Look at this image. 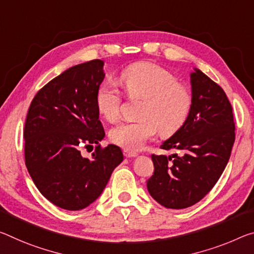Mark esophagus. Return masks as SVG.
I'll return each mask as SVG.
<instances>
[{"instance_id":"esophagus-1","label":"esophagus","mask_w":254,"mask_h":254,"mask_svg":"<svg viewBox=\"0 0 254 254\" xmlns=\"http://www.w3.org/2000/svg\"><path fill=\"white\" fill-rule=\"evenodd\" d=\"M123 155L126 156L127 158H132V157H135L138 154H136V152H134V151H130V150H127V149H124Z\"/></svg>"}]
</instances>
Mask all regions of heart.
<instances>
[{"label": "heart", "instance_id": "b5f03b06", "mask_svg": "<svg viewBox=\"0 0 254 254\" xmlns=\"http://www.w3.org/2000/svg\"><path fill=\"white\" fill-rule=\"evenodd\" d=\"M119 82L131 99H142L138 118L110 131V139L127 150H138L157 132L168 136L178 132L188 120L192 95L188 87L176 82L175 75L151 62H139L127 66L119 75ZM96 105L104 119H119L122 96L111 82L100 86Z\"/></svg>", "mask_w": 254, "mask_h": 254}]
</instances>
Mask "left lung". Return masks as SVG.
<instances>
[{
    "instance_id": "1",
    "label": "left lung",
    "mask_w": 254,
    "mask_h": 254,
    "mask_svg": "<svg viewBox=\"0 0 254 254\" xmlns=\"http://www.w3.org/2000/svg\"><path fill=\"white\" fill-rule=\"evenodd\" d=\"M192 106L188 120L160 148L172 156L151 155L150 195L162 206L183 209L208 194L226 167L235 141L231 103L219 84L203 72L191 73Z\"/></svg>"
}]
</instances>
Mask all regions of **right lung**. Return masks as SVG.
<instances>
[{"mask_svg": "<svg viewBox=\"0 0 254 254\" xmlns=\"http://www.w3.org/2000/svg\"><path fill=\"white\" fill-rule=\"evenodd\" d=\"M102 60L78 64L40 89L26 118L25 162L39 192L65 210H80L102 194L114 168L122 163L120 147L105 136L96 96L104 80ZM95 146L91 159L81 147Z\"/></svg>", "mask_w": 254, "mask_h": 254, "instance_id": "1", "label": "right lung"}]
</instances>
